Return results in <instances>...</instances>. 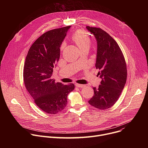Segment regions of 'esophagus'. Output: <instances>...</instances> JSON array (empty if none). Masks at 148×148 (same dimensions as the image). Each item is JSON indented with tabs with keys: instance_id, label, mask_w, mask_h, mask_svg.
<instances>
[{
	"instance_id": "1",
	"label": "esophagus",
	"mask_w": 148,
	"mask_h": 148,
	"mask_svg": "<svg viewBox=\"0 0 148 148\" xmlns=\"http://www.w3.org/2000/svg\"><path fill=\"white\" fill-rule=\"evenodd\" d=\"M75 86L79 88H82V87H85V85H82V84H77V83L75 84Z\"/></svg>"
}]
</instances>
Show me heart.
<instances>
[{"instance_id": "b5f03b06", "label": "heart", "mask_w": 148, "mask_h": 148, "mask_svg": "<svg viewBox=\"0 0 148 148\" xmlns=\"http://www.w3.org/2000/svg\"><path fill=\"white\" fill-rule=\"evenodd\" d=\"M72 38L73 40L75 41V43L78 45L80 50L82 49L83 48H85L87 47H90L91 44V37L90 36L89 34L86 31L79 29L75 31L73 36ZM66 46V42H62L60 49L62 50Z\"/></svg>"}]
</instances>
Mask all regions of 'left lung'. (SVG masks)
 Instances as JSON below:
<instances>
[{"label":"left lung","instance_id":"1","mask_svg":"<svg viewBox=\"0 0 148 148\" xmlns=\"http://www.w3.org/2000/svg\"><path fill=\"white\" fill-rule=\"evenodd\" d=\"M97 41L95 67L102 79L98 88L94 87V95L88 101L99 110L112 107L118 101L127 78V69L123 53L116 41L100 28L86 27Z\"/></svg>","mask_w":148,"mask_h":148}]
</instances>
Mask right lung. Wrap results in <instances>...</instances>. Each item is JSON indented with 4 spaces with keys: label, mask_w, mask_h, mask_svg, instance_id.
Instances as JSON below:
<instances>
[{
    "label": "right lung",
    "mask_w": 148,
    "mask_h": 148,
    "mask_svg": "<svg viewBox=\"0 0 148 148\" xmlns=\"http://www.w3.org/2000/svg\"><path fill=\"white\" fill-rule=\"evenodd\" d=\"M70 26L49 30L40 36L27 53L23 70L25 87L37 106L49 114L64 110L74 84L64 85L51 78L60 56V46Z\"/></svg>",
    "instance_id": "obj_1"
}]
</instances>
